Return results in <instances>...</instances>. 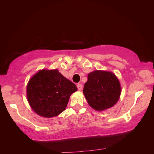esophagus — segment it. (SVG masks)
Returning a JSON list of instances; mask_svg holds the SVG:
<instances>
[{"label": "esophagus", "mask_w": 154, "mask_h": 154, "mask_svg": "<svg viewBox=\"0 0 154 154\" xmlns=\"http://www.w3.org/2000/svg\"><path fill=\"white\" fill-rule=\"evenodd\" d=\"M77 89L79 90H82L83 89V85L82 83H78L77 85Z\"/></svg>", "instance_id": "1"}]
</instances>
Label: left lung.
Here are the masks:
<instances>
[{
	"label": "left lung",
	"instance_id": "left-lung-1",
	"mask_svg": "<svg viewBox=\"0 0 154 154\" xmlns=\"http://www.w3.org/2000/svg\"><path fill=\"white\" fill-rule=\"evenodd\" d=\"M83 91L91 107L103 111L112 107L118 102L121 87L119 80L113 73L95 71L88 74Z\"/></svg>",
	"mask_w": 154,
	"mask_h": 154
}]
</instances>
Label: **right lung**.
Listing matches in <instances>:
<instances>
[{
  "mask_svg": "<svg viewBox=\"0 0 154 154\" xmlns=\"http://www.w3.org/2000/svg\"><path fill=\"white\" fill-rule=\"evenodd\" d=\"M28 103L41 116L52 118L66 109L70 96L77 90L73 83L58 70H42L31 78L27 85Z\"/></svg>",
  "mask_w": 154,
  "mask_h": 154,
  "instance_id": "1",
  "label": "right lung"
}]
</instances>
